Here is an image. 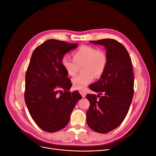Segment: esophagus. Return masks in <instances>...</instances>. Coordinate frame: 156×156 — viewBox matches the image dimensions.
Here are the masks:
<instances>
[{
  "mask_svg": "<svg viewBox=\"0 0 156 156\" xmlns=\"http://www.w3.org/2000/svg\"><path fill=\"white\" fill-rule=\"evenodd\" d=\"M80 93L83 97H85L86 96V94H87V92L85 91V90H80Z\"/></svg>",
  "mask_w": 156,
  "mask_h": 156,
  "instance_id": "obj_1",
  "label": "esophagus"
}]
</instances>
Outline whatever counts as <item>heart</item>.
<instances>
[{"label": "heart", "instance_id": "obj_1", "mask_svg": "<svg viewBox=\"0 0 156 156\" xmlns=\"http://www.w3.org/2000/svg\"><path fill=\"white\" fill-rule=\"evenodd\" d=\"M73 59L64 56L61 64L67 73L75 76L81 68L80 75L73 78V87L78 90H83L94 80L95 76H101L104 73L108 64V58L102 51H97L95 47L83 45L73 53Z\"/></svg>", "mask_w": 156, "mask_h": 156}]
</instances>
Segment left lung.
<instances>
[{
	"instance_id": "obj_1",
	"label": "left lung",
	"mask_w": 156,
	"mask_h": 156,
	"mask_svg": "<svg viewBox=\"0 0 156 156\" xmlns=\"http://www.w3.org/2000/svg\"><path fill=\"white\" fill-rule=\"evenodd\" d=\"M90 42L105 47L108 64L100 79L89 86L99 94L97 97L86 95L90 102L87 122L95 132L106 133L121 125L132 103L134 92L132 64L126 48L116 40Z\"/></svg>"
}]
</instances>
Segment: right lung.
<instances>
[{
    "instance_id": "add662e5",
    "label": "right lung",
    "mask_w": 156,
    "mask_h": 156,
    "mask_svg": "<svg viewBox=\"0 0 156 156\" xmlns=\"http://www.w3.org/2000/svg\"><path fill=\"white\" fill-rule=\"evenodd\" d=\"M78 46L50 39L31 55L25 76L24 101L33 119L47 132H55L66 126L76 104L82 98L77 90L68 91L72 84L61 64L64 55Z\"/></svg>"
}]
</instances>
